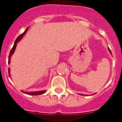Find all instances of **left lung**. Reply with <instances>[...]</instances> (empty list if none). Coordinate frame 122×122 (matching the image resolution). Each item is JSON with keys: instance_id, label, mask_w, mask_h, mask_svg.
<instances>
[{"instance_id": "8db88e82", "label": "left lung", "mask_w": 122, "mask_h": 122, "mask_svg": "<svg viewBox=\"0 0 122 122\" xmlns=\"http://www.w3.org/2000/svg\"><path fill=\"white\" fill-rule=\"evenodd\" d=\"M108 49H109V51H110V53L112 54V52H111V51H110V49H109V48H108ZM81 95H82V94H81Z\"/></svg>"}]
</instances>
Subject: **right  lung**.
<instances>
[{
	"mask_svg": "<svg viewBox=\"0 0 122 122\" xmlns=\"http://www.w3.org/2000/svg\"><path fill=\"white\" fill-rule=\"evenodd\" d=\"M28 28L26 29L25 31L23 34H20V35L16 38V39L15 42V43H14V45H13V48H12V50H10V54H9V60H8L9 64H10V57H11V56H12V54L14 53L15 50V49H16V45H17V43H18V42H19V41H20V39L22 38L23 35L26 34V32L27 30H28ZM8 72H9V77H10V68H8ZM22 92L25 93V94H29V95H39V94H44V93H45V92H46V91H39V92H23V91H22Z\"/></svg>",
	"mask_w": 122,
	"mask_h": 122,
	"instance_id": "add662e5",
	"label": "right lung"
}]
</instances>
